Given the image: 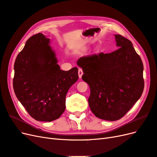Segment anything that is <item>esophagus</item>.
Masks as SVG:
<instances>
[{
    "label": "esophagus",
    "instance_id": "obj_1",
    "mask_svg": "<svg viewBox=\"0 0 157 157\" xmlns=\"http://www.w3.org/2000/svg\"><path fill=\"white\" fill-rule=\"evenodd\" d=\"M83 74V70H82V69H81V68H79V70H78V75H79V78H82Z\"/></svg>",
    "mask_w": 157,
    "mask_h": 157
}]
</instances>
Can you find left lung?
Wrapping results in <instances>:
<instances>
[{"instance_id": "1", "label": "left lung", "mask_w": 157, "mask_h": 157, "mask_svg": "<svg viewBox=\"0 0 157 157\" xmlns=\"http://www.w3.org/2000/svg\"><path fill=\"white\" fill-rule=\"evenodd\" d=\"M118 49L79 58L82 79L89 85V107L96 117L105 121L122 118L144 91V65L132 43L115 34Z\"/></svg>"}]
</instances>
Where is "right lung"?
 Wrapping results in <instances>:
<instances>
[{"instance_id":"right-lung-1","label":"right lung","mask_w":157,"mask_h":157,"mask_svg":"<svg viewBox=\"0 0 157 157\" xmlns=\"http://www.w3.org/2000/svg\"><path fill=\"white\" fill-rule=\"evenodd\" d=\"M50 39L42 33L28 39L14 63L13 87L17 99L36 121H54L66 108V95L78 79V69H60Z\"/></svg>"}]
</instances>
